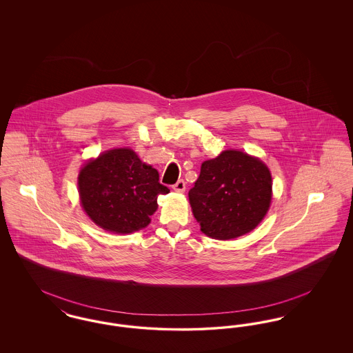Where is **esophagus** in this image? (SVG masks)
Masks as SVG:
<instances>
[{
  "label": "esophagus",
  "instance_id": "34e87169",
  "mask_svg": "<svg viewBox=\"0 0 353 353\" xmlns=\"http://www.w3.org/2000/svg\"><path fill=\"white\" fill-rule=\"evenodd\" d=\"M172 188H173V190H176L179 193H184L185 189H186V184H185L184 180H179Z\"/></svg>",
  "mask_w": 353,
  "mask_h": 353
}]
</instances>
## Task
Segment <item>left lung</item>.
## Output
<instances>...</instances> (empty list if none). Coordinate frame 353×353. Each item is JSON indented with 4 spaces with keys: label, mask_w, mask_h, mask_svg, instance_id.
<instances>
[{
    "label": "left lung",
    "mask_w": 353,
    "mask_h": 353,
    "mask_svg": "<svg viewBox=\"0 0 353 353\" xmlns=\"http://www.w3.org/2000/svg\"><path fill=\"white\" fill-rule=\"evenodd\" d=\"M271 189L269 168L259 159L223 151L202 163L189 202L203 234L232 239L252 232L266 216Z\"/></svg>",
    "instance_id": "left-lung-1"
}]
</instances>
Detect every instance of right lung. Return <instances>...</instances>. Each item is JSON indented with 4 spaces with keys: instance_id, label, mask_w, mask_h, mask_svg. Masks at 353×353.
<instances>
[{
    "instance_id": "add662e5",
    "label": "right lung",
    "mask_w": 353,
    "mask_h": 353,
    "mask_svg": "<svg viewBox=\"0 0 353 353\" xmlns=\"http://www.w3.org/2000/svg\"><path fill=\"white\" fill-rule=\"evenodd\" d=\"M84 212L104 230L127 234L145 228L157 209V197L169 189L159 172L128 148L104 152L84 165L79 177Z\"/></svg>"
}]
</instances>
